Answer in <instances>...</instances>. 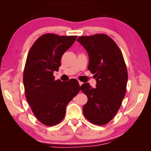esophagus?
<instances>
[{
	"label": "esophagus",
	"instance_id": "1",
	"mask_svg": "<svg viewBox=\"0 0 151 151\" xmlns=\"http://www.w3.org/2000/svg\"><path fill=\"white\" fill-rule=\"evenodd\" d=\"M78 83H79V85H80V86H81L83 84V83H82L81 81H78Z\"/></svg>",
	"mask_w": 151,
	"mask_h": 151
}]
</instances>
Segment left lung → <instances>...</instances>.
<instances>
[{
  "mask_svg": "<svg viewBox=\"0 0 151 151\" xmlns=\"http://www.w3.org/2000/svg\"><path fill=\"white\" fill-rule=\"evenodd\" d=\"M77 41L88 52V69L94 74L96 87L81 86L88 97L83 111L93 124L104 125L116 115L126 94L128 73L123 56L115 42L104 34L79 37Z\"/></svg>",
  "mask_w": 151,
  "mask_h": 151,
  "instance_id": "obj_1",
  "label": "left lung"
}]
</instances>
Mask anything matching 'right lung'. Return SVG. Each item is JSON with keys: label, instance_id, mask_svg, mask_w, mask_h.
I'll list each match as a JSON object with an SVG mask.
<instances>
[{"label": "right lung", "instance_id": "1", "mask_svg": "<svg viewBox=\"0 0 151 151\" xmlns=\"http://www.w3.org/2000/svg\"><path fill=\"white\" fill-rule=\"evenodd\" d=\"M76 36L45 34L32 46L23 74L27 100L37 119L46 126H54L65 118L66 107L80 91L75 78L55 80L54 71L61 65V57Z\"/></svg>", "mask_w": 151, "mask_h": 151}]
</instances>
